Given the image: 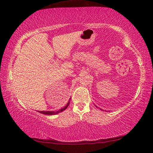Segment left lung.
<instances>
[{
	"label": "left lung",
	"mask_w": 153,
	"mask_h": 153,
	"mask_svg": "<svg viewBox=\"0 0 153 153\" xmlns=\"http://www.w3.org/2000/svg\"><path fill=\"white\" fill-rule=\"evenodd\" d=\"M102 111H103V110H102Z\"/></svg>",
	"instance_id": "left-lung-1"
}]
</instances>
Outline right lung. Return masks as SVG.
<instances>
[{"instance_id": "1", "label": "right lung", "mask_w": 153, "mask_h": 153, "mask_svg": "<svg viewBox=\"0 0 153 153\" xmlns=\"http://www.w3.org/2000/svg\"><path fill=\"white\" fill-rule=\"evenodd\" d=\"M70 99H71V98H69V102H67V104L65 106V107H64L63 108H62L61 109L59 110V111H38V112H39V113H42V114H44V115H56V114L61 113V112H62V111H63L64 110L66 109V108H67V107H68V106H69V103H70Z\"/></svg>"}]
</instances>
